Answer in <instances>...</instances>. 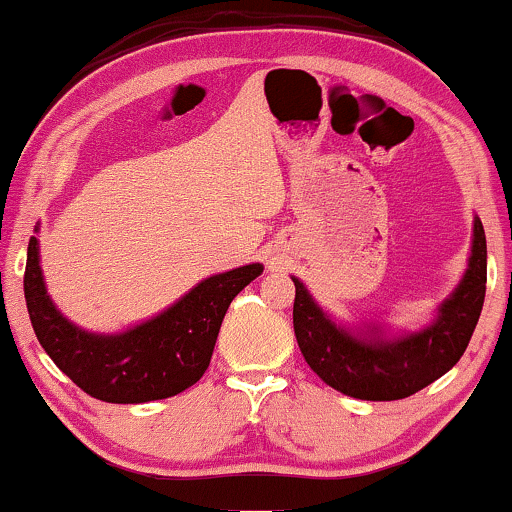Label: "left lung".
<instances>
[{"label": "left lung", "mask_w": 512, "mask_h": 512, "mask_svg": "<svg viewBox=\"0 0 512 512\" xmlns=\"http://www.w3.org/2000/svg\"><path fill=\"white\" fill-rule=\"evenodd\" d=\"M294 280V336L308 366L329 387L366 401L406 399L448 373L464 355L485 304L487 241L482 222H473V248L466 276L438 308L427 329L397 341L355 336L336 327Z\"/></svg>", "instance_id": "obj_1"}]
</instances>
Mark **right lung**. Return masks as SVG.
Masks as SVG:
<instances>
[{
	"instance_id": "add662e5",
	"label": "right lung",
	"mask_w": 512,
	"mask_h": 512,
	"mask_svg": "<svg viewBox=\"0 0 512 512\" xmlns=\"http://www.w3.org/2000/svg\"><path fill=\"white\" fill-rule=\"evenodd\" d=\"M259 273L262 264H248L201 280L162 315L115 336L88 334L62 318L46 294L34 236L23 285L34 334L64 376L99 401L146 403L204 376L229 304Z\"/></svg>"
}]
</instances>
